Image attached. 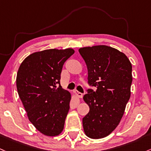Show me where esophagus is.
Segmentation results:
<instances>
[{
  "instance_id": "esophagus-1",
  "label": "esophagus",
  "mask_w": 151,
  "mask_h": 151,
  "mask_svg": "<svg viewBox=\"0 0 151 151\" xmlns=\"http://www.w3.org/2000/svg\"><path fill=\"white\" fill-rule=\"evenodd\" d=\"M74 95H75L76 97H79V98H82V97H83V94L81 93V92H78V91H77V90L74 91Z\"/></svg>"
}]
</instances>
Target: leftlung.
<instances>
[{
	"mask_svg": "<svg viewBox=\"0 0 151 151\" xmlns=\"http://www.w3.org/2000/svg\"><path fill=\"white\" fill-rule=\"evenodd\" d=\"M87 67L88 89L83 100L89 111L82 120L84 131L92 139L107 137L120 123L130 97L132 64L124 53L97 45L79 49Z\"/></svg>",
	"mask_w": 151,
	"mask_h": 151,
	"instance_id": "obj_1",
	"label": "left lung"
}]
</instances>
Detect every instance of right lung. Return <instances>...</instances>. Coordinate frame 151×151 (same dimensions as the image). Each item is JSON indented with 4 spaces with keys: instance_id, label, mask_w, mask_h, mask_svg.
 Here are the masks:
<instances>
[{
    "instance_id": "obj_1",
    "label": "right lung",
    "mask_w": 151,
    "mask_h": 151,
    "mask_svg": "<svg viewBox=\"0 0 151 151\" xmlns=\"http://www.w3.org/2000/svg\"><path fill=\"white\" fill-rule=\"evenodd\" d=\"M74 53L71 48L36 51L23 61L18 70L16 87L28 118L46 136H57L64 129L71 94L60 86V74Z\"/></svg>"
}]
</instances>
